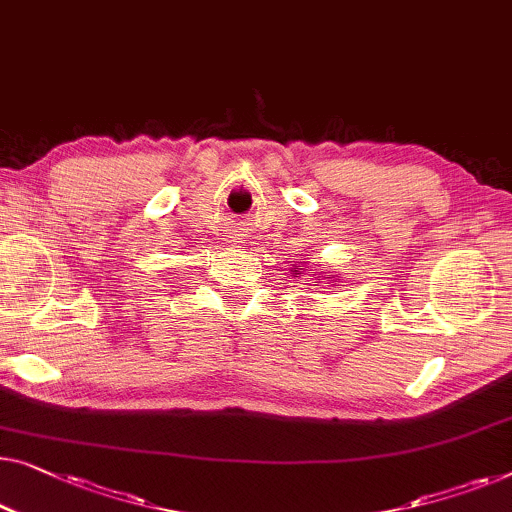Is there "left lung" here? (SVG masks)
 <instances>
[{
    "label": "left lung",
    "mask_w": 512,
    "mask_h": 512,
    "mask_svg": "<svg viewBox=\"0 0 512 512\" xmlns=\"http://www.w3.org/2000/svg\"><path fill=\"white\" fill-rule=\"evenodd\" d=\"M302 270V268H300ZM300 270H295V274H300ZM325 279H332V277H325Z\"/></svg>",
    "instance_id": "8db88e82"
}]
</instances>
